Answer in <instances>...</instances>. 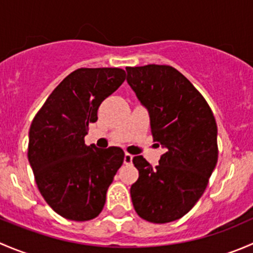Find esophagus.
I'll use <instances>...</instances> for the list:
<instances>
[{
    "label": "esophagus",
    "mask_w": 253,
    "mask_h": 253,
    "mask_svg": "<svg viewBox=\"0 0 253 253\" xmlns=\"http://www.w3.org/2000/svg\"><path fill=\"white\" fill-rule=\"evenodd\" d=\"M132 159H133V155L126 153V154H125V157H124V163H125V164H131Z\"/></svg>",
    "instance_id": "34e87169"
}]
</instances>
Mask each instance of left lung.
<instances>
[{"instance_id": "8db88e82", "label": "left lung", "mask_w": 253, "mask_h": 253, "mask_svg": "<svg viewBox=\"0 0 253 253\" xmlns=\"http://www.w3.org/2000/svg\"><path fill=\"white\" fill-rule=\"evenodd\" d=\"M126 81L147 109L154 142L165 149L153 168L133 158L138 180L131 186L134 211L155 224L180 219L205 192L218 162L215 119L191 82L171 66L127 67Z\"/></svg>"}]
</instances>
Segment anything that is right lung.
<instances>
[{
    "instance_id": "add662e5",
    "label": "right lung",
    "mask_w": 253,
    "mask_h": 253,
    "mask_svg": "<svg viewBox=\"0 0 253 253\" xmlns=\"http://www.w3.org/2000/svg\"><path fill=\"white\" fill-rule=\"evenodd\" d=\"M125 79L121 68H79L56 86L33 120L29 164L44 200L63 218L86 221L103 211L125 153L85 145L84 137L100 104Z\"/></svg>"
}]
</instances>
